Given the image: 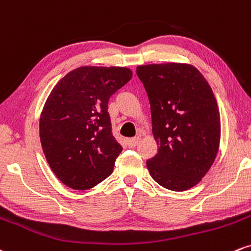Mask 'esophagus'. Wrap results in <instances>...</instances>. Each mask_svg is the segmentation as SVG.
I'll return each instance as SVG.
<instances>
[{
  "label": "esophagus",
  "mask_w": 251,
  "mask_h": 251,
  "mask_svg": "<svg viewBox=\"0 0 251 251\" xmlns=\"http://www.w3.org/2000/svg\"><path fill=\"white\" fill-rule=\"evenodd\" d=\"M140 141H141V137H132V138H128V140H126V144H128V147L129 148H132V147H135V146H137L138 143H140Z\"/></svg>",
  "instance_id": "obj_1"
}]
</instances>
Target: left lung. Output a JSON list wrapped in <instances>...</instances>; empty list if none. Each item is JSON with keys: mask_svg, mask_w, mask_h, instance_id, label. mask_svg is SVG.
Segmentation results:
<instances>
[{"mask_svg": "<svg viewBox=\"0 0 251 251\" xmlns=\"http://www.w3.org/2000/svg\"><path fill=\"white\" fill-rule=\"evenodd\" d=\"M150 102L157 154L147 161L166 189L185 191L204 177L220 148L221 117L208 81L189 63L137 66Z\"/></svg>", "mask_w": 251, "mask_h": 251, "instance_id": "left-lung-1", "label": "left lung"}]
</instances>
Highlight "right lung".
Instances as JSON below:
<instances>
[{
	"label": "right lung",
	"mask_w": 251,
	"mask_h": 251,
	"mask_svg": "<svg viewBox=\"0 0 251 251\" xmlns=\"http://www.w3.org/2000/svg\"><path fill=\"white\" fill-rule=\"evenodd\" d=\"M126 67H78L50 91L40 116V140L52 173L75 190L113 173L122 147L111 134L108 101L128 83Z\"/></svg>",
	"instance_id": "add662e5"
}]
</instances>
